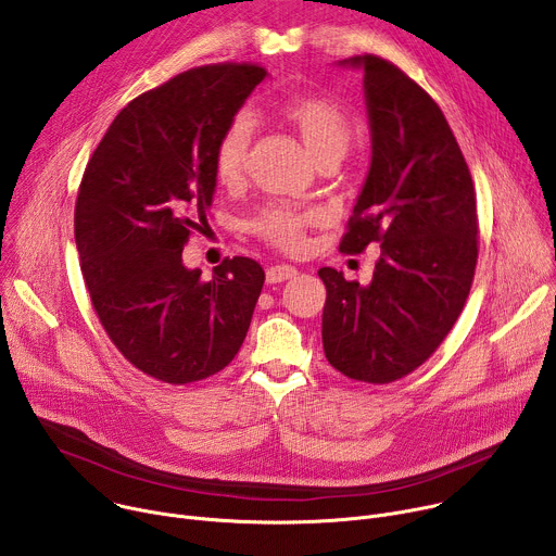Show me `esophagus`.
<instances>
[{
	"label": "esophagus",
	"mask_w": 556,
	"mask_h": 556,
	"mask_svg": "<svg viewBox=\"0 0 556 556\" xmlns=\"http://www.w3.org/2000/svg\"><path fill=\"white\" fill-rule=\"evenodd\" d=\"M299 275V270L294 266H288V264H277V266H270L266 270V281L268 283H281V281H288V279H294Z\"/></svg>",
	"instance_id": "esophagus-1"
}]
</instances>
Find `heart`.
<instances>
[{"label": "heart", "instance_id": "heart-1", "mask_svg": "<svg viewBox=\"0 0 556 556\" xmlns=\"http://www.w3.org/2000/svg\"><path fill=\"white\" fill-rule=\"evenodd\" d=\"M281 121L301 138L316 165L339 163L354 140V125L348 114L328 99L290 97L277 108ZM253 140V121L237 116L219 136L213 167L215 178L224 187H235L244 176L247 155ZM314 219L312 213L294 206H270L255 222L253 230L264 242L281 251H299L305 242V228Z\"/></svg>", "mask_w": 556, "mask_h": 556}]
</instances>
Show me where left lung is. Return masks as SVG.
Returning a JSON list of instances; mask_svg holds the SVG:
<instances>
[{
	"label": "left lung",
	"instance_id": "obj_1",
	"mask_svg": "<svg viewBox=\"0 0 556 556\" xmlns=\"http://www.w3.org/2000/svg\"><path fill=\"white\" fill-rule=\"evenodd\" d=\"M363 72L371 163L341 240L380 244L367 286L321 268L324 350L348 378L384 384L420 367L451 332L478 264V208L459 144L438 103L393 63L350 56Z\"/></svg>",
	"mask_w": 556,
	"mask_h": 556
}]
</instances>
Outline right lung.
Segmentation results:
<instances>
[{
	"instance_id": "add662e5",
	"label": "right lung",
	"mask_w": 556,
	"mask_h": 556,
	"mask_svg": "<svg viewBox=\"0 0 556 556\" xmlns=\"http://www.w3.org/2000/svg\"><path fill=\"white\" fill-rule=\"evenodd\" d=\"M266 76L251 63L174 76L118 112L86 167L74 240L92 305L121 354L157 380L208 378L247 339L262 266L224 260L204 281L182 249L213 204L217 140Z\"/></svg>"
}]
</instances>
